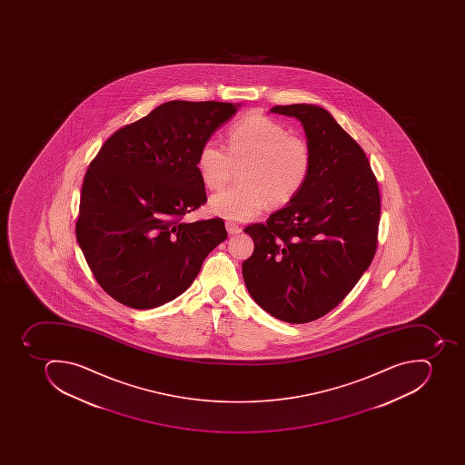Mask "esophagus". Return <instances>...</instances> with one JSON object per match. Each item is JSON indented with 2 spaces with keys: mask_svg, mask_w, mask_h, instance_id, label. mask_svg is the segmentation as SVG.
Wrapping results in <instances>:
<instances>
[{
  "mask_svg": "<svg viewBox=\"0 0 465 465\" xmlns=\"http://www.w3.org/2000/svg\"><path fill=\"white\" fill-rule=\"evenodd\" d=\"M225 227H227V232L230 235L240 234V232H242V227H238L237 223H230V221L225 223Z\"/></svg>",
  "mask_w": 465,
  "mask_h": 465,
  "instance_id": "obj_1",
  "label": "esophagus"
}]
</instances>
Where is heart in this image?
Segmentation results:
<instances>
[{
  "mask_svg": "<svg viewBox=\"0 0 465 465\" xmlns=\"http://www.w3.org/2000/svg\"><path fill=\"white\" fill-rule=\"evenodd\" d=\"M242 184L215 194L209 209L232 221H250L266 206H283L298 196L312 174V146L263 114H250L230 129L228 148L208 139L198 153L199 177L209 191H220L242 167Z\"/></svg>",
  "mask_w": 465,
  "mask_h": 465,
  "instance_id": "b5f03b06",
  "label": "heart"
}]
</instances>
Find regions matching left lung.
Masks as SVG:
<instances>
[{
    "mask_svg": "<svg viewBox=\"0 0 465 465\" xmlns=\"http://www.w3.org/2000/svg\"><path fill=\"white\" fill-rule=\"evenodd\" d=\"M271 112L302 124L312 174L266 223L244 228L254 252L242 263V276L264 312L302 324L336 308L370 267L378 245L380 189L362 148L326 109L289 104Z\"/></svg>",
    "mask_w": 465,
    "mask_h": 465,
    "instance_id": "8db88e82",
    "label": "left lung"
}]
</instances>
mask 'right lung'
Instances as JSON below:
<instances>
[{
	"mask_svg": "<svg viewBox=\"0 0 465 465\" xmlns=\"http://www.w3.org/2000/svg\"><path fill=\"white\" fill-rule=\"evenodd\" d=\"M240 104L173 100L117 129L85 173L78 245L117 302L150 310L174 300L228 237L221 218L182 223L206 203L198 153Z\"/></svg>",
	"mask_w": 465,
	"mask_h": 465,
	"instance_id": "1",
	"label": "right lung"
}]
</instances>
